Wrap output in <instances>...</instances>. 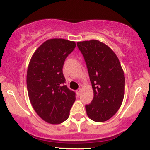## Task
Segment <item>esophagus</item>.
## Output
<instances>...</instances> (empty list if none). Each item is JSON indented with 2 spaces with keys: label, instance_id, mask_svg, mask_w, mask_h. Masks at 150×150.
<instances>
[{
  "label": "esophagus",
  "instance_id": "obj_1",
  "mask_svg": "<svg viewBox=\"0 0 150 150\" xmlns=\"http://www.w3.org/2000/svg\"><path fill=\"white\" fill-rule=\"evenodd\" d=\"M76 94H77V97H80V94H81V89H78L77 90H76Z\"/></svg>",
  "mask_w": 150,
  "mask_h": 150
}]
</instances>
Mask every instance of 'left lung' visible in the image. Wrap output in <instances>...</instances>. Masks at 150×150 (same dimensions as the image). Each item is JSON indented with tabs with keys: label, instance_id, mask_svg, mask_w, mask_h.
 <instances>
[{
	"label": "left lung",
	"instance_id": "1",
	"mask_svg": "<svg viewBox=\"0 0 150 150\" xmlns=\"http://www.w3.org/2000/svg\"><path fill=\"white\" fill-rule=\"evenodd\" d=\"M83 55L94 92L92 102L85 108L89 118L106 121L115 115L124 97L125 77L115 53L98 40L77 43Z\"/></svg>",
	"mask_w": 150,
	"mask_h": 150
}]
</instances>
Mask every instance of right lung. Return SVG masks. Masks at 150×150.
I'll list each match as a JSON object with an SVG mask.
<instances>
[{"label": "right lung", "instance_id": "add662e5", "mask_svg": "<svg viewBox=\"0 0 150 150\" xmlns=\"http://www.w3.org/2000/svg\"><path fill=\"white\" fill-rule=\"evenodd\" d=\"M76 46L63 39L46 41L36 50L27 73V87L31 104L40 118L51 124L68 118L75 93L67 87L63 73L65 58Z\"/></svg>", "mask_w": 150, "mask_h": 150}]
</instances>
